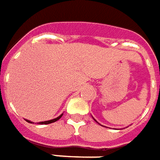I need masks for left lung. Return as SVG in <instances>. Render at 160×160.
Here are the masks:
<instances>
[{
  "label": "left lung",
  "instance_id": "8db88e82",
  "mask_svg": "<svg viewBox=\"0 0 160 160\" xmlns=\"http://www.w3.org/2000/svg\"><path fill=\"white\" fill-rule=\"evenodd\" d=\"M93 119H94V117H93ZM94 120H95V121H96V120H95V119H94ZM96 122H97V121H96ZM97 123H98V122H97ZM98 124H100V123H98ZM100 125H101V124H100ZM102 126H103V125H102Z\"/></svg>",
  "mask_w": 160,
  "mask_h": 160
}]
</instances>
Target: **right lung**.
Instances as JSON below:
<instances>
[{
	"instance_id": "obj_1",
	"label": "right lung",
	"mask_w": 160,
	"mask_h": 160,
	"mask_svg": "<svg viewBox=\"0 0 160 160\" xmlns=\"http://www.w3.org/2000/svg\"><path fill=\"white\" fill-rule=\"evenodd\" d=\"M63 115V114H61L60 115V116H58L57 118H55V119H51V120H47V121H41V122H39L38 124H51V123H54V122H55V121H57L58 119H60V118H61V116H62ZM26 121L28 122V123H33V122H31V121H30V120H28V119H26ZM34 124V123H33Z\"/></svg>"
}]
</instances>
